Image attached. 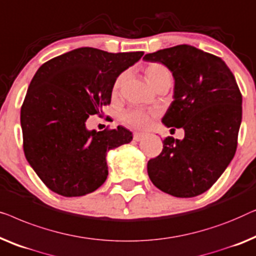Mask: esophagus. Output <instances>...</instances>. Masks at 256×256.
<instances>
[{
	"instance_id": "esophagus-1",
	"label": "esophagus",
	"mask_w": 256,
	"mask_h": 256,
	"mask_svg": "<svg viewBox=\"0 0 256 256\" xmlns=\"http://www.w3.org/2000/svg\"><path fill=\"white\" fill-rule=\"evenodd\" d=\"M144 133H139V132H136L134 134H133V140H136V142H140L144 138Z\"/></svg>"
}]
</instances>
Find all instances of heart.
I'll list each match as a JSON object with an SVG mask.
<instances>
[{
	"label": "heart",
	"mask_w": 256,
	"mask_h": 256,
	"mask_svg": "<svg viewBox=\"0 0 256 256\" xmlns=\"http://www.w3.org/2000/svg\"><path fill=\"white\" fill-rule=\"evenodd\" d=\"M125 78V74L118 75L112 84V94L117 95L122 87ZM145 78L148 84L154 88L158 82L164 80L166 78H172L170 72L161 64H150L145 68ZM156 111H145L140 109H130L122 114L120 120L128 126L134 128H144L148 125L150 118L156 116Z\"/></svg>",
	"instance_id": "heart-1"
}]
</instances>
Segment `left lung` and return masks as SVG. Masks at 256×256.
I'll list each match as a JSON object with an SVG mask.
<instances>
[{
  "label": "left lung",
  "mask_w": 256,
  "mask_h": 256,
  "mask_svg": "<svg viewBox=\"0 0 256 256\" xmlns=\"http://www.w3.org/2000/svg\"><path fill=\"white\" fill-rule=\"evenodd\" d=\"M144 59L172 73L174 100L162 123L184 130L182 140H164L162 152L148 161L147 172L161 192L182 198L198 196L214 186L236 154L242 96L234 75L220 58L190 45L160 50Z\"/></svg>",
  "instance_id": "obj_1"
}]
</instances>
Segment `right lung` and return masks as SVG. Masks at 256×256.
<instances>
[{"instance_id":"obj_1","label":"right lung","mask_w":256,"mask_h":256,"mask_svg":"<svg viewBox=\"0 0 256 256\" xmlns=\"http://www.w3.org/2000/svg\"><path fill=\"white\" fill-rule=\"evenodd\" d=\"M142 56L81 48L39 67L20 108V125L25 158L52 192L84 196L106 182V153L131 142L132 132L89 131L86 122L110 104L116 78Z\"/></svg>"}]
</instances>
